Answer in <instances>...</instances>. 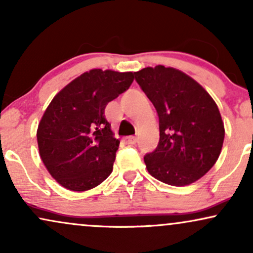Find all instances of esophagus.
<instances>
[{
	"instance_id": "esophagus-1",
	"label": "esophagus",
	"mask_w": 253,
	"mask_h": 253,
	"mask_svg": "<svg viewBox=\"0 0 253 253\" xmlns=\"http://www.w3.org/2000/svg\"><path fill=\"white\" fill-rule=\"evenodd\" d=\"M124 142H126V144L133 145V144H136V143H137V138H136V137H133V136H129V137H126V138H124Z\"/></svg>"
}]
</instances>
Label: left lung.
Wrapping results in <instances>:
<instances>
[{
	"instance_id": "obj_1",
	"label": "left lung",
	"mask_w": 253,
	"mask_h": 253,
	"mask_svg": "<svg viewBox=\"0 0 253 253\" xmlns=\"http://www.w3.org/2000/svg\"><path fill=\"white\" fill-rule=\"evenodd\" d=\"M160 120L157 148L144 156L149 173L173 186L204 176L219 157L225 136L217 104L182 71L157 65L135 73Z\"/></svg>"
}]
</instances>
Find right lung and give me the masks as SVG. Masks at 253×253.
Masks as SVG:
<instances>
[{"instance_id": "add662e5", "label": "right lung", "mask_w": 253, "mask_h": 253, "mask_svg": "<svg viewBox=\"0 0 253 253\" xmlns=\"http://www.w3.org/2000/svg\"><path fill=\"white\" fill-rule=\"evenodd\" d=\"M133 79L135 73L92 69L64 86L46 108L37 129L40 156L65 189L86 191L111 173L120 141L104 109Z\"/></svg>"}]
</instances>
